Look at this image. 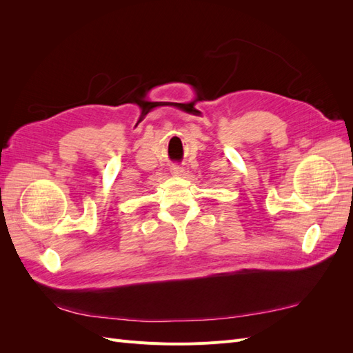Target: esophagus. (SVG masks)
Segmentation results:
<instances>
[{
	"mask_svg": "<svg viewBox=\"0 0 353 353\" xmlns=\"http://www.w3.org/2000/svg\"><path fill=\"white\" fill-rule=\"evenodd\" d=\"M170 172H172V175H183L184 169L178 165H174L172 168H170Z\"/></svg>",
	"mask_w": 353,
	"mask_h": 353,
	"instance_id": "1",
	"label": "esophagus"
}]
</instances>
